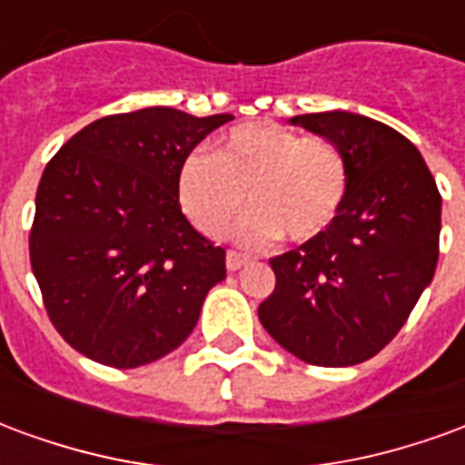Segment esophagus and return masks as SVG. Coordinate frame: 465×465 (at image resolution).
Segmentation results:
<instances>
[{"instance_id": "obj_1", "label": "esophagus", "mask_w": 465, "mask_h": 465, "mask_svg": "<svg viewBox=\"0 0 465 465\" xmlns=\"http://www.w3.org/2000/svg\"><path fill=\"white\" fill-rule=\"evenodd\" d=\"M243 263H246V256H242L239 252L226 253V269H229V272H239Z\"/></svg>"}]
</instances>
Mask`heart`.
Here are the masks:
<instances>
[{"label": "heart", "instance_id": "heart-1", "mask_svg": "<svg viewBox=\"0 0 465 465\" xmlns=\"http://www.w3.org/2000/svg\"><path fill=\"white\" fill-rule=\"evenodd\" d=\"M349 193V169L331 142L303 139L279 124H242L216 152H193L179 172V199L196 229L222 239L242 213L239 242L263 246L283 236L306 243L329 232Z\"/></svg>", "mask_w": 465, "mask_h": 465}]
</instances>
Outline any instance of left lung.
Returning <instances> with one entry per match:
<instances>
[{
	"label": "left lung",
	"instance_id": "8db88e82",
	"mask_svg": "<svg viewBox=\"0 0 465 465\" xmlns=\"http://www.w3.org/2000/svg\"><path fill=\"white\" fill-rule=\"evenodd\" d=\"M343 153L349 193L329 232L273 256L259 306L279 346L313 366H353L401 331L439 262L440 193L413 143L351 112L289 119Z\"/></svg>",
	"mask_w": 465,
	"mask_h": 465
}]
</instances>
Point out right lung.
<instances>
[{"mask_svg": "<svg viewBox=\"0 0 465 465\" xmlns=\"http://www.w3.org/2000/svg\"><path fill=\"white\" fill-rule=\"evenodd\" d=\"M232 114L172 106L96 119L56 152L36 189L29 259L54 329L86 359L136 369L182 346L226 252L193 229L179 172Z\"/></svg>", "mask_w": 465, "mask_h": 465, "instance_id": "obj_1", "label": "right lung"}]
</instances>
